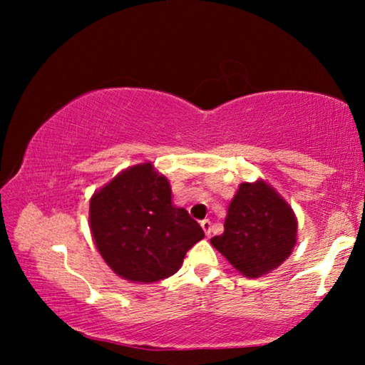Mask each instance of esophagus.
Returning a JSON list of instances; mask_svg holds the SVG:
<instances>
[{
	"label": "esophagus",
	"mask_w": 365,
	"mask_h": 365,
	"mask_svg": "<svg viewBox=\"0 0 365 365\" xmlns=\"http://www.w3.org/2000/svg\"><path fill=\"white\" fill-rule=\"evenodd\" d=\"M201 227H202V230H205V233L209 237V233H211V220H209V219L201 220Z\"/></svg>",
	"instance_id": "1"
}]
</instances>
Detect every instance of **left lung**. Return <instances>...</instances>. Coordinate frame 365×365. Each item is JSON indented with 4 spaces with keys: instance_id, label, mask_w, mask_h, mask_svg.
Instances as JSON below:
<instances>
[{
    "instance_id": "8db88e82",
    "label": "left lung",
    "mask_w": 365,
    "mask_h": 365,
    "mask_svg": "<svg viewBox=\"0 0 365 365\" xmlns=\"http://www.w3.org/2000/svg\"><path fill=\"white\" fill-rule=\"evenodd\" d=\"M296 217L262 180L242 183L230 202L224 233L211 245L245 277L257 279L279 267L296 243Z\"/></svg>"
}]
</instances>
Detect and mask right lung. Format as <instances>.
<instances>
[{
    "label": "right lung",
    "instance_id": "1",
    "mask_svg": "<svg viewBox=\"0 0 365 365\" xmlns=\"http://www.w3.org/2000/svg\"><path fill=\"white\" fill-rule=\"evenodd\" d=\"M96 248L117 275L153 283L174 275L205 232L188 211L172 205L169 180L151 163L133 165L91 196Z\"/></svg>",
    "mask_w": 365,
    "mask_h": 365
}]
</instances>
